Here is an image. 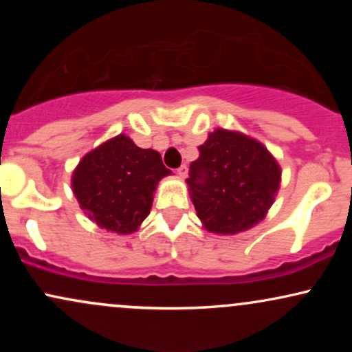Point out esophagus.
Instances as JSON below:
<instances>
[{
  "label": "esophagus",
  "instance_id": "34e87169",
  "mask_svg": "<svg viewBox=\"0 0 352 352\" xmlns=\"http://www.w3.org/2000/svg\"><path fill=\"white\" fill-rule=\"evenodd\" d=\"M177 173H179L180 179H185V177L188 175V167H187V165H182L179 170H177Z\"/></svg>",
  "mask_w": 352,
  "mask_h": 352
}]
</instances>
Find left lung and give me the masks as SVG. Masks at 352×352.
<instances>
[{
	"instance_id": "left-lung-1",
	"label": "left lung",
	"mask_w": 352,
	"mask_h": 352,
	"mask_svg": "<svg viewBox=\"0 0 352 352\" xmlns=\"http://www.w3.org/2000/svg\"><path fill=\"white\" fill-rule=\"evenodd\" d=\"M187 180L197 217L208 232L236 235L260 223L281 184V167L260 140L218 127L199 147Z\"/></svg>"
}]
</instances>
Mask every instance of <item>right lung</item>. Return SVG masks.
<instances>
[{"mask_svg":"<svg viewBox=\"0 0 352 352\" xmlns=\"http://www.w3.org/2000/svg\"><path fill=\"white\" fill-rule=\"evenodd\" d=\"M167 175L170 170L159 152L119 134L79 160L71 187L89 220L107 232L131 235L151 213L157 185Z\"/></svg>","mask_w":352,"mask_h":352,"instance_id":"add662e5","label":"right lung"}]
</instances>
